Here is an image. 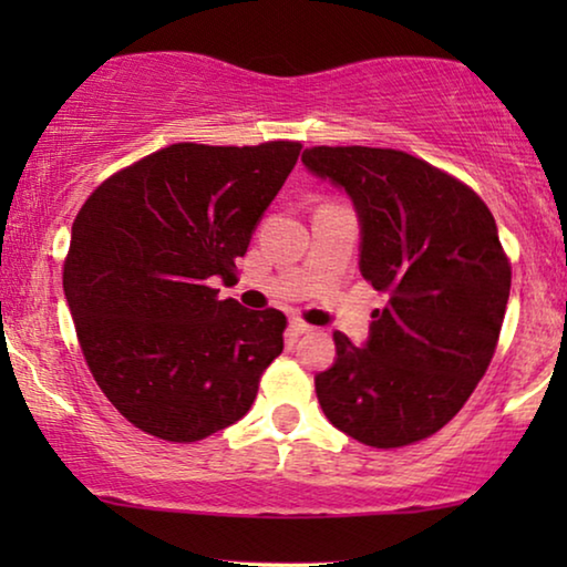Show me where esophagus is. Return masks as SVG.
<instances>
[{
    "label": "esophagus",
    "instance_id": "esophagus-1",
    "mask_svg": "<svg viewBox=\"0 0 567 567\" xmlns=\"http://www.w3.org/2000/svg\"><path fill=\"white\" fill-rule=\"evenodd\" d=\"M289 330H291V336H307V332H312L315 328L312 324L301 322L299 317H293V320H289Z\"/></svg>",
    "mask_w": 567,
    "mask_h": 567
}]
</instances>
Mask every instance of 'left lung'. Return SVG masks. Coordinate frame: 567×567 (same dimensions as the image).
Returning a JSON list of instances; mask_svg holds the SVG:
<instances>
[{
    "label": "left lung",
    "mask_w": 567,
    "mask_h": 567,
    "mask_svg": "<svg viewBox=\"0 0 567 567\" xmlns=\"http://www.w3.org/2000/svg\"><path fill=\"white\" fill-rule=\"evenodd\" d=\"M301 162L351 198L361 276L386 293L367 343L332 336L336 363L315 377L322 413L367 446L429 439L470 400L498 343L511 266L493 214L398 150L312 146Z\"/></svg>",
    "instance_id": "8db88e82"
}]
</instances>
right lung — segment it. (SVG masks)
<instances>
[{"mask_svg":"<svg viewBox=\"0 0 567 567\" xmlns=\"http://www.w3.org/2000/svg\"><path fill=\"white\" fill-rule=\"evenodd\" d=\"M301 144H173L105 181L76 214L64 297L115 410L152 436L200 441L252 408L286 317L219 299Z\"/></svg>","mask_w":567,"mask_h":567,"instance_id":"obj_1","label":"right lung"}]
</instances>
